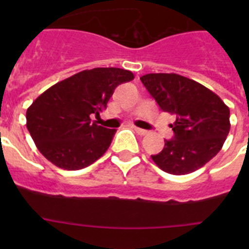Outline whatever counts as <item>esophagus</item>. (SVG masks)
<instances>
[{"mask_svg":"<svg viewBox=\"0 0 249 249\" xmlns=\"http://www.w3.org/2000/svg\"><path fill=\"white\" fill-rule=\"evenodd\" d=\"M133 129H135L138 135H141V136H146L147 133H148V131H146V129H142V128H138V127H133Z\"/></svg>","mask_w":249,"mask_h":249,"instance_id":"34e87169","label":"esophagus"}]
</instances>
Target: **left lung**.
Listing matches in <instances>:
<instances>
[{"instance_id":"1","label":"left lung","mask_w":249,"mask_h":249,"mask_svg":"<svg viewBox=\"0 0 249 249\" xmlns=\"http://www.w3.org/2000/svg\"><path fill=\"white\" fill-rule=\"evenodd\" d=\"M141 81L163 112L176 116L172 140L151 156L162 171L181 176L210 162L230 133V108L201 83L176 73H148Z\"/></svg>"}]
</instances>
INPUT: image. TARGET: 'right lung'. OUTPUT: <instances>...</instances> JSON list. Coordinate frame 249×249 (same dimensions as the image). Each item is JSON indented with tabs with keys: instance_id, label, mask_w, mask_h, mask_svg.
<instances>
[{
	"instance_id": "obj_1",
	"label": "right lung",
	"mask_w": 249,
	"mask_h": 249,
	"mask_svg": "<svg viewBox=\"0 0 249 249\" xmlns=\"http://www.w3.org/2000/svg\"><path fill=\"white\" fill-rule=\"evenodd\" d=\"M133 78L127 70L98 67L50 87L26 112L27 129L38 151L67 171L96 162L108 149L116 129L98 126L91 116H100L114 89Z\"/></svg>"
}]
</instances>
